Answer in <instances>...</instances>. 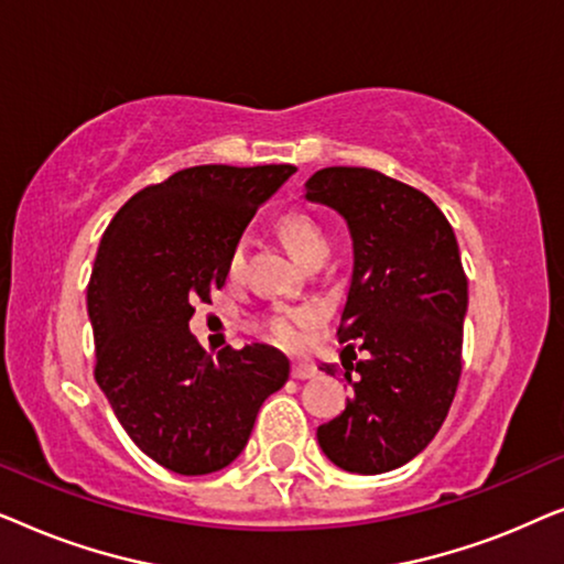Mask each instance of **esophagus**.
Listing matches in <instances>:
<instances>
[{"mask_svg":"<svg viewBox=\"0 0 564 564\" xmlns=\"http://www.w3.org/2000/svg\"><path fill=\"white\" fill-rule=\"evenodd\" d=\"M292 377L295 380H311V377H315V367L307 365V361H295L292 365Z\"/></svg>","mask_w":564,"mask_h":564,"instance_id":"obj_1","label":"esophagus"}]
</instances>
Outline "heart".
Here are the masks:
<instances>
[{
    "mask_svg": "<svg viewBox=\"0 0 564 564\" xmlns=\"http://www.w3.org/2000/svg\"><path fill=\"white\" fill-rule=\"evenodd\" d=\"M280 236L288 251L295 257L300 264H305L307 259L321 257L326 253L328 257V238L323 234L318 223L307 215L292 213L284 215L280 220ZM246 259V243L238 241L228 253V274L236 276L243 269ZM321 321V311L315 305H303V307H274L272 313L267 315L264 328L269 338H274L276 344L282 346H297L303 341L305 330L315 326Z\"/></svg>",
    "mask_w": 564,
    "mask_h": 564,
    "instance_id": "b5f03b06",
    "label": "heart"
}]
</instances>
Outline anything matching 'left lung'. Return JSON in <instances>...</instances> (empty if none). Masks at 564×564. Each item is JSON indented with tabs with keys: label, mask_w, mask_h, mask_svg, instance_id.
Segmentation results:
<instances>
[{
	"label": "left lung",
	"mask_w": 564,
	"mask_h": 564,
	"mask_svg": "<svg viewBox=\"0 0 564 564\" xmlns=\"http://www.w3.org/2000/svg\"><path fill=\"white\" fill-rule=\"evenodd\" d=\"M305 199L349 228L354 264L338 341L367 351L357 365L341 361L354 376L318 367L351 388L341 415L318 426V444L346 473H390L426 449L457 392L467 315L457 238L423 192L375 169H321L305 182Z\"/></svg>",
	"instance_id": "1"
}]
</instances>
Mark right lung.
<instances>
[{
    "label": "right lung",
    "mask_w": 564,
    "mask_h": 564,
    "mask_svg": "<svg viewBox=\"0 0 564 564\" xmlns=\"http://www.w3.org/2000/svg\"><path fill=\"white\" fill-rule=\"evenodd\" d=\"M295 172L184 169L130 197L99 241L87 288L97 384L138 449L176 475L228 467L261 403L290 380V359L267 344L213 359L189 318L226 284L228 253L253 213Z\"/></svg>",
    "instance_id": "1"
}]
</instances>
